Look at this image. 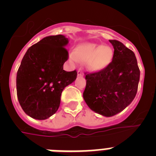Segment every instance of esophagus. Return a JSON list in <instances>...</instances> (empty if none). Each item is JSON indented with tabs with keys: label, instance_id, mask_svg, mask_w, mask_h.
Returning a JSON list of instances; mask_svg holds the SVG:
<instances>
[{
	"label": "esophagus",
	"instance_id": "esophagus-1",
	"mask_svg": "<svg viewBox=\"0 0 156 156\" xmlns=\"http://www.w3.org/2000/svg\"><path fill=\"white\" fill-rule=\"evenodd\" d=\"M83 76V73L80 71V70H79V71H77V76Z\"/></svg>",
	"mask_w": 156,
	"mask_h": 156
}]
</instances>
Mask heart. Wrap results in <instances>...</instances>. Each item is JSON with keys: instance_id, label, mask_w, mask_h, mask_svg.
<instances>
[{"instance_id": "obj_1", "label": "heart", "mask_w": 156, "mask_h": 156, "mask_svg": "<svg viewBox=\"0 0 156 156\" xmlns=\"http://www.w3.org/2000/svg\"><path fill=\"white\" fill-rule=\"evenodd\" d=\"M113 49L108 45H101L95 43H83L69 54L73 62H85L86 69L96 73L105 69L112 61Z\"/></svg>"}]
</instances>
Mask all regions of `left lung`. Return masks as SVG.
<instances>
[{"mask_svg":"<svg viewBox=\"0 0 156 156\" xmlns=\"http://www.w3.org/2000/svg\"><path fill=\"white\" fill-rule=\"evenodd\" d=\"M109 42L114 48L112 61L101 71L87 74L83 94L88 107L106 117L116 115L133 101L140 80L134 53L116 40Z\"/></svg>","mask_w":156,"mask_h":156,"instance_id":"left-lung-1","label":"left lung"}]
</instances>
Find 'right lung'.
I'll list each match as a JSON object with an SVG mask.
<instances>
[{
    "mask_svg": "<svg viewBox=\"0 0 156 156\" xmlns=\"http://www.w3.org/2000/svg\"><path fill=\"white\" fill-rule=\"evenodd\" d=\"M68 44L63 35L46 37L30 47L22 60L16 76L17 97L25 113L33 119L43 120L55 113L62 90L76 79V70L63 69Z\"/></svg>",
    "mask_w": 156,
    "mask_h": 156,
    "instance_id": "right-lung-1",
    "label": "right lung"
}]
</instances>
